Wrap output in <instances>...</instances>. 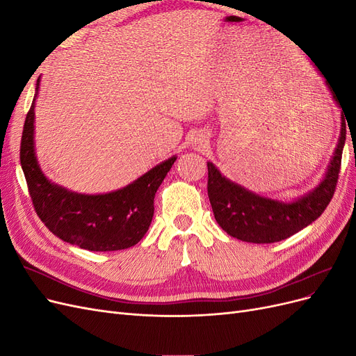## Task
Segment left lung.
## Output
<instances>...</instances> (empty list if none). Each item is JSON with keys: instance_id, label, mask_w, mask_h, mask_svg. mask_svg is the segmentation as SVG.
<instances>
[{"instance_id": "8db88e82", "label": "left lung", "mask_w": 356, "mask_h": 356, "mask_svg": "<svg viewBox=\"0 0 356 356\" xmlns=\"http://www.w3.org/2000/svg\"><path fill=\"white\" fill-rule=\"evenodd\" d=\"M327 84L330 86V83ZM332 98L343 108L334 92ZM344 141H346V123L343 114L340 139L324 181L309 195L291 203L257 196L224 178L217 168L208 163V196L215 220L233 238L252 243L284 241L307 227L321 217L336 191Z\"/></svg>"}]
</instances>
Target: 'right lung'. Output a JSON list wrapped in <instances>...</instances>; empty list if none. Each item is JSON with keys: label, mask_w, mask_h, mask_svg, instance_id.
I'll list each match as a JSON object with an SVG mask.
<instances>
[{"label": "right lung", "mask_w": 356, "mask_h": 356, "mask_svg": "<svg viewBox=\"0 0 356 356\" xmlns=\"http://www.w3.org/2000/svg\"><path fill=\"white\" fill-rule=\"evenodd\" d=\"M34 106L35 99L25 118L20 165L38 218L59 239L88 251H118L136 245L152 224L156 191L177 157L168 159L132 184L108 195H77L51 184L38 168Z\"/></svg>", "instance_id": "add662e5"}]
</instances>
